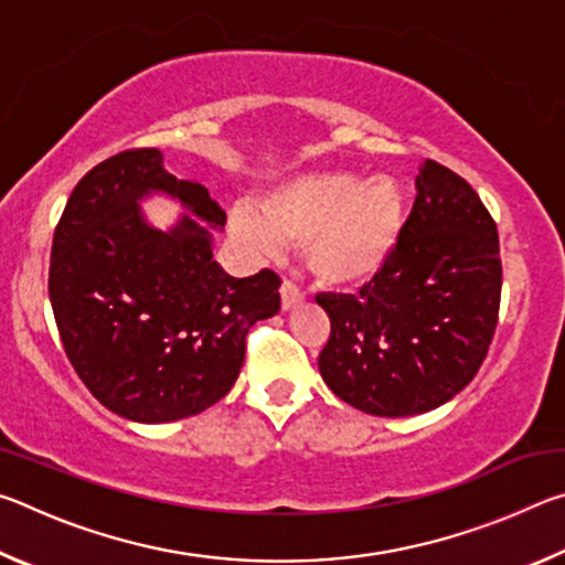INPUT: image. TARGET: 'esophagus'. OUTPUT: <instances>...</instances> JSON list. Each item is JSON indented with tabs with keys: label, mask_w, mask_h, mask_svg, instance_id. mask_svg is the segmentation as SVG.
<instances>
[{
	"label": "esophagus",
	"mask_w": 565,
	"mask_h": 565,
	"mask_svg": "<svg viewBox=\"0 0 565 565\" xmlns=\"http://www.w3.org/2000/svg\"><path fill=\"white\" fill-rule=\"evenodd\" d=\"M279 291H281V306H284V309H294V306H299L303 301V291L294 281H289V279L281 281V289Z\"/></svg>",
	"instance_id": "1"
}]
</instances>
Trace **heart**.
Wrapping results in <instances>:
<instances>
[{
    "label": "heart",
    "mask_w": 565,
    "mask_h": 565,
    "mask_svg": "<svg viewBox=\"0 0 565 565\" xmlns=\"http://www.w3.org/2000/svg\"><path fill=\"white\" fill-rule=\"evenodd\" d=\"M248 242L303 246L306 266L321 286L353 289L384 269L404 228V191L388 177L361 179L321 171L289 181L262 202V216L236 214Z\"/></svg>",
    "instance_id": "heart-1"
}]
</instances>
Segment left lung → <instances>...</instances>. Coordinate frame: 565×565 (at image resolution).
Masks as SVG:
<instances>
[{"mask_svg":"<svg viewBox=\"0 0 565 565\" xmlns=\"http://www.w3.org/2000/svg\"><path fill=\"white\" fill-rule=\"evenodd\" d=\"M495 222L463 177L426 159L401 238L359 294H319L327 386L374 416L438 408L471 384L499 323Z\"/></svg>","mask_w":565,"mask_h":565,"instance_id":"1","label":"left lung"}]
</instances>
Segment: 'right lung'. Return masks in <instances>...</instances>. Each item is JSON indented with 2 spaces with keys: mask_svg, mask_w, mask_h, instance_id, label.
Wrapping results in <instances>:
<instances>
[{
  "mask_svg": "<svg viewBox=\"0 0 565 565\" xmlns=\"http://www.w3.org/2000/svg\"><path fill=\"white\" fill-rule=\"evenodd\" d=\"M179 199L224 226L206 186L169 174L161 151L127 149L89 169L54 228L50 301L66 359L114 414L139 424L202 414L242 371L246 333L279 311V274L234 279L214 262V238L184 216L151 228L137 202Z\"/></svg>",
  "mask_w": 565,
  "mask_h": 565,
  "instance_id": "add662e5",
  "label": "right lung"
}]
</instances>
